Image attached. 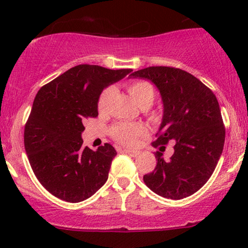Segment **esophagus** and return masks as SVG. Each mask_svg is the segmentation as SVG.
Returning <instances> with one entry per match:
<instances>
[{
  "label": "esophagus",
  "instance_id": "obj_1",
  "mask_svg": "<svg viewBox=\"0 0 248 248\" xmlns=\"http://www.w3.org/2000/svg\"><path fill=\"white\" fill-rule=\"evenodd\" d=\"M123 152L130 155V156H132V157H137L138 154H139V152H138V151H131V150H124Z\"/></svg>",
  "mask_w": 248,
  "mask_h": 248
}]
</instances>
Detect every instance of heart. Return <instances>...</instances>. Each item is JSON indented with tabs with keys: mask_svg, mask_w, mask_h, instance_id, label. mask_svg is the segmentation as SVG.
<instances>
[{
	"mask_svg": "<svg viewBox=\"0 0 248 248\" xmlns=\"http://www.w3.org/2000/svg\"><path fill=\"white\" fill-rule=\"evenodd\" d=\"M128 92L138 106L141 108L150 107L155 98V91L152 84L148 81H133L128 84ZM114 89L109 87L105 90L98 99V110L104 112L106 110L110 100ZM145 132V129L140 124H117L110 129V134L121 145L133 146L137 144L138 138Z\"/></svg>",
	"mask_w": 248,
	"mask_h": 248,
	"instance_id": "heart-1",
	"label": "heart"
}]
</instances>
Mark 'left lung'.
I'll use <instances>...</instances> for the list:
<instances>
[{
  "label": "left lung",
  "mask_w": 248,
  "mask_h": 248,
  "mask_svg": "<svg viewBox=\"0 0 248 248\" xmlns=\"http://www.w3.org/2000/svg\"><path fill=\"white\" fill-rule=\"evenodd\" d=\"M130 78L148 79L161 94L162 123L152 145L162 151L175 141L170 159L155 153L156 166L143 176L145 185L164 198L191 196L211 177L223 151L225 129L216 95L192 74L170 66H150Z\"/></svg>",
  "instance_id": "8db88e82"
}]
</instances>
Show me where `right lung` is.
<instances>
[{"instance_id":"1","label":"right lung","mask_w":248,"mask_h":248,"mask_svg":"<svg viewBox=\"0 0 248 248\" xmlns=\"http://www.w3.org/2000/svg\"><path fill=\"white\" fill-rule=\"evenodd\" d=\"M131 72L79 64L37 93L25 125V150L37 179L57 198L81 202L106 183L117 152L109 143L96 151L84 146L83 123L98 116L104 89Z\"/></svg>"}]
</instances>
